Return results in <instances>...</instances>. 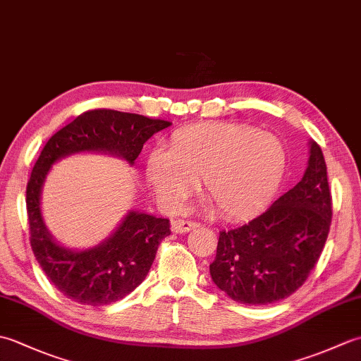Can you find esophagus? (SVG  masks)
I'll list each match as a JSON object with an SVG mask.
<instances>
[{
	"label": "esophagus",
	"mask_w": 361,
	"mask_h": 361,
	"mask_svg": "<svg viewBox=\"0 0 361 361\" xmlns=\"http://www.w3.org/2000/svg\"><path fill=\"white\" fill-rule=\"evenodd\" d=\"M200 224H197V221H190V220H185V219H178V220H173L172 221V231L173 233H188L190 229L198 228Z\"/></svg>",
	"instance_id": "1"
}]
</instances>
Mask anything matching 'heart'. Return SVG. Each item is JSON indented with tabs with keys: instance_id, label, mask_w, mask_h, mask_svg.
Listing matches in <instances>:
<instances>
[{
	"instance_id": "1",
	"label": "heart",
	"mask_w": 361,
	"mask_h": 361,
	"mask_svg": "<svg viewBox=\"0 0 361 361\" xmlns=\"http://www.w3.org/2000/svg\"><path fill=\"white\" fill-rule=\"evenodd\" d=\"M287 171V152L278 136L229 122H203L176 130L167 149L145 163V178L169 211L185 204L203 176L204 190L229 219L265 209Z\"/></svg>"
}]
</instances>
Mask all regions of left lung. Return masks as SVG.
I'll list each match as a JSON object with an SVG mask.
<instances>
[{
  "instance_id": "1",
  "label": "left lung",
  "mask_w": 361,
  "mask_h": 361,
  "mask_svg": "<svg viewBox=\"0 0 361 361\" xmlns=\"http://www.w3.org/2000/svg\"><path fill=\"white\" fill-rule=\"evenodd\" d=\"M309 153V166L295 188L248 224L220 231L209 271L214 283L235 302L264 305L295 293L323 252L332 195L315 141Z\"/></svg>"
}]
</instances>
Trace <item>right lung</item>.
I'll use <instances>...</instances> for the list:
<instances>
[{"label":"right lung","mask_w":361,"mask_h":361,"mask_svg":"<svg viewBox=\"0 0 361 361\" xmlns=\"http://www.w3.org/2000/svg\"><path fill=\"white\" fill-rule=\"evenodd\" d=\"M169 121L116 110H90L59 130L46 142L26 188L30 248L56 288L85 305H109L133 291L145 279L158 245L171 234L167 219L130 211L109 239L97 247L73 251L52 239L40 211V194L51 166L79 152H104L130 164L150 136Z\"/></svg>","instance_id":"1"}]
</instances>
